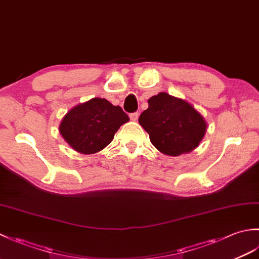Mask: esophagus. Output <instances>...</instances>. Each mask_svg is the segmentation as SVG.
<instances>
[{
    "label": "esophagus",
    "mask_w": 259,
    "mask_h": 259,
    "mask_svg": "<svg viewBox=\"0 0 259 259\" xmlns=\"http://www.w3.org/2000/svg\"><path fill=\"white\" fill-rule=\"evenodd\" d=\"M138 117H139V113L138 112H134V113L130 114V119L133 120V121L138 120Z\"/></svg>",
    "instance_id": "obj_1"
}]
</instances>
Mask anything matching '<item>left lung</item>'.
I'll return each mask as SVG.
<instances>
[{"label": "left lung", "mask_w": 259, "mask_h": 259, "mask_svg": "<svg viewBox=\"0 0 259 259\" xmlns=\"http://www.w3.org/2000/svg\"><path fill=\"white\" fill-rule=\"evenodd\" d=\"M139 123L150 137L151 144L168 156L188 153L200 144L206 133V121L183 99L160 92L148 100Z\"/></svg>", "instance_id": "obj_1"}]
</instances>
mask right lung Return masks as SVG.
<instances>
[{
  "label": "right lung",
  "mask_w": 259,
  "mask_h": 259,
  "mask_svg": "<svg viewBox=\"0 0 259 259\" xmlns=\"http://www.w3.org/2000/svg\"><path fill=\"white\" fill-rule=\"evenodd\" d=\"M129 117L106 99L93 98L64 115L60 134L75 151L91 155L106 148Z\"/></svg>",
  "instance_id": "add662e5"
}]
</instances>
